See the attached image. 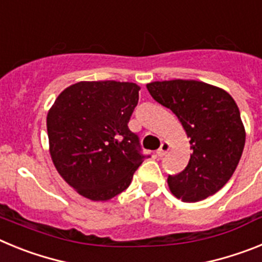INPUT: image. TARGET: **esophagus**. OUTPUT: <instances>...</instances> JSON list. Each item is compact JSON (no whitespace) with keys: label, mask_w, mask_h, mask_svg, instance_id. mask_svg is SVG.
<instances>
[{"label":"esophagus","mask_w":262,"mask_h":262,"mask_svg":"<svg viewBox=\"0 0 262 262\" xmlns=\"http://www.w3.org/2000/svg\"><path fill=\"white\" fill-rule=\"evenodd\" d=\"M168 151H169V143L163 142V143H161V145H160L159 149L156 151V156L157 157H163L164 155H165Z\"/></svg>","instance_id":"esophagus-1"}]
</instances>
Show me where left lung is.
<instances>
[{
    "instance_id": "1",
    "label": "left lung",
    "mask_w": 262,
    "mask_h": 262,
    "mask_svg": "<svg viewBox=\"0 0 262 262\" xmlns=\"http://www.w3.org/2000/svg\"><path fill=\"white\" fill-rule=\"evenodd\" d=\"M152 98L172 110L190 138V160L168 176L173 195L198 202L219 191L239 164L245 144L240 111L230 94L194 80L156 81L147 85Z\"/></svg>"
}]
</instances>
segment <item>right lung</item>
I'll return each instance as SVG.
<instances>
[{"label":"right lung","instance_id":"1","mask_svg":"<svg viewBox=\"0 0 262 262\" xmlns=\"http://www.w3.org/2000/svg\"><path fill=\"white\" fill-rule=\"evenodd\" d=\"M140 88L119 81H81L60 93L47 115L57 172L92 201H107L131 184L147 155L128 128Z\"/></svg>","mask_w":262,"mask_h":262}]
</instances>
